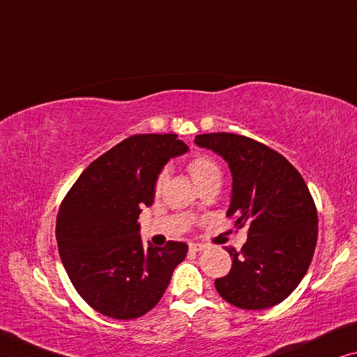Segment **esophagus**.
Instances as JSON below:
<instances>
[{"label":"esophagus","instance_id":"1","mask_svg":"<svg viewBox=\"0 0 357 357\" xmlns=\"http://www.w3.org/2000/svg\"><path fill=\"white\" fill-rule=\"evenodd\" d=\"M204 249H205V245H202V244H189L190 252H202Z\"/></svg>","mask_w":357,"mask_h":357}]
</instances>
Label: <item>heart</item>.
Instances as JSON below:
<instances>
[{
    "mask_svg": "<svg viewBox=\"0 0 357 357\" xmlns=\"http://www.w3.org/2000/svg\"><path fill=\"white\" fill-rule=\"evenodd\" d=\"M188 172L190 178L195 181V184L199 188H204L205 184L215 183V181L222 179V172H220V167L215 162L213 158L207 157V155H195L188 162ZM168 174L167 172H160L157 178L153 181V194L158 195L165 188V183H167Z\"/></svg>",
    "mask_w": 357,
    "mask_h": 357,
    "instance_id": "b5f03b06",
    "label": "heart"
}]
</instances>
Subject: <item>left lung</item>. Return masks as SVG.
<instances>
[{
    "label": "left lung",
    "mask_w": 357,
    "mask_h": 357,
    "mask_svg": "<svg viewBox=\"0 0 357 357\" xmlns=\"http://www.w3.org/2000/svg\"><path fill=\"white\" fill-rule=\"evenodd\" d=\"M195 144L228 162L233 195L227 217L236 228L248 227L241 250L228 249L231 270L215 288L236 307H272L301 283L317 244V208L307 184L283 155L245 135L200 134Z\"/></svg>",
    "instance_id": "obj_1"
}]
</instances>
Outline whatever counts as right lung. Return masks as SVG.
<instances>
[{"instance_id":"add662e5","label":"right lung","mask_w":357,"mask_h":357,"mask_svg":"<svg viewBox=\"0 0 357 357\" xmlns=\"http://www.w3.org/2000/svg\"><path fill=\"white\" fill-rule=\"evenodd\" d=\"M188 152L176 134H135L89 165L59 205L56 241L68 277L85 303L118 320L142 317L167 291L188 244L145 249L137 218L153 204V181Z\"/></svg>"}]
</instances>
